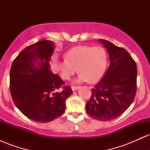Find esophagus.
<instances>
[{"label":"esophagus","mask_w":150,"mask_h":150,"mask_svg":"<svg viewBox=\"0 0 150 150\" xmlns=\"http://www.w3.org/2000/svg\"><path fill=\"white\" fill-rule=\"evenodd\" d=\"M79 88H80V87H77V86H72V90L73 91H75L77 90V89H78Z\"/></svg>","instance_id":"esophagus-1"}]
</instances>
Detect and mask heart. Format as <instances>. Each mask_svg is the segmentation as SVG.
Masks as SVG:
<instances>
[{"label": "heart", "mask_w": 150, "mask_h": 150, "mask_svg": "<svg viewBox=\"0 0 150 150\" xmlns=\"http://www.w3.org/2000/svg\"><path fill=\"white\" fill-rule=\"evenodd\" d=\"M107 65V54L102 46H78L65 53V59L56 63V69L64 80L80 73L78 82L88 81L94 83L104 75Z\"/></svg>", "instance_id": "heart-1"}]
</instances>
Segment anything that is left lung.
Wrapping results in <instances>:
<instances>
[{
    "label": "left lung",
    "instance_id": "1",
    "mask_svg": "<svg viewBox=\"0 0 150 150\" xmlns=\"http://www.w3.org/2000/svg\"><path fill=\"white\" fill-rule=\"evenodd\" d=\"M109 56L110 65L99 83L92 89L86 111L101 121L118 118L128 109L137 89V66L128 51L108 41L99 39Z\"/></svg>",
    "mask_w": 150,
    "mask_h": 150
}]
</instances>
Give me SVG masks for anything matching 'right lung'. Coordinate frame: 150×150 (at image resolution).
I'll use <instances>...</instances> for the list:
<instances>
[{"label":"right lung","instance_id":"add662e5","mask_svg":"<svg viewBox=\"0 0 150 150\" xmlns=\"http://www.w3.org/2000/svg\"><path fill=\"white\" fill-rule=\"evenodd\" d=\"M54 50L53 42L42 40L19 53L10 72V90L15 106L27 118L47 123L61 116L71 87L50 69ZM61 87V92H57Z\"/></svg>","mask_w":150,"mask_h":150}]
</instances>
